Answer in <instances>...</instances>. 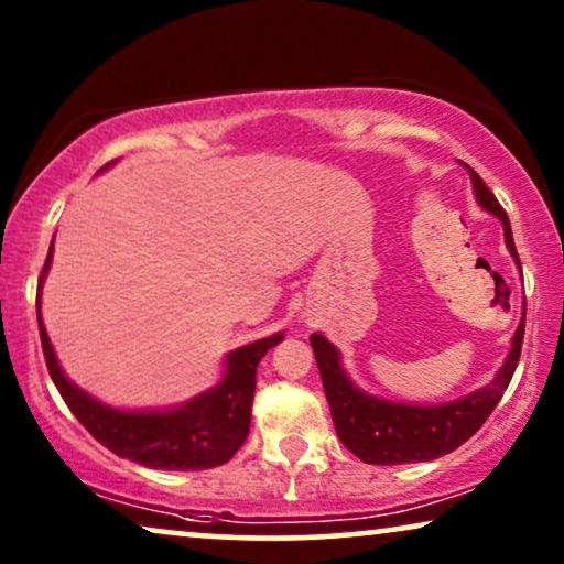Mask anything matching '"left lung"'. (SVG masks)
Wrapping results in <instances>:
<instances>
[{
	"instance_id": "8db88e82",
	"label": "left lung",
	"mask_w": 564,
	"mask_h": 564,
	"mask_svg": "<svg viewBox=\"0 0 564 564\" xmlns=\"http://www.w3.org/2000/svg\"><path fill=\"white\" fill-rule=\"evenodd\" d=\"M467 166V164H465ZM469 182L477 205L485 213L496 215L503 223L506 246L511 251L516 267H521L519 253L513 246V234L508 215L496 195L488 189L477 172L467 166ZM523 344V321L516 328L511 351L496 377L485 388L469 392L465 398L449 400V403L421 405V403H395L372 392L361 390L359 384L346 375L341 367V351L323 334L311 336V346L318 361L323 390H326L330 415H334L336 434L346 449L357 454L367 465H408V462H431L444 457L467 442L485 419L496 411L503 392L511 382L521 357Z\"/></svg>"
}]
</instances>
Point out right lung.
Segmentation results:
<instances>
[{
	"label": "right lung",
	"instance_id": "right-lung-1",
	"mask_svg": "<svg viewBox=\"0 0 564 564\" xmlns=\"http://www.w3.org/2000/svg\"><path fill=\"white\" fill-rule=\"evenodd\" d=\"M107 169V166H105ZM53 261V243L37 284V328L51 380L84 429L112 454L151 469H210L234 457L249 436L257 367L264 354L284 338L274 334L246 344L226 357V372L215 388L187 403L161 411H126L105 405L79 384L68 380L58 365L41 318V290Z\"/></svg>",
	"mask_w": 564,
	"mask_h": 564
}]
</instances>
